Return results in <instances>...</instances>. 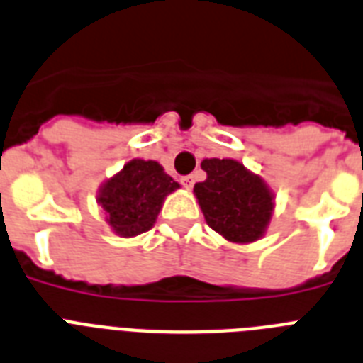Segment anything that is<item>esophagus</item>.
<instances>
[{
	"instance_id": "obj_1",
	"label": "esophagus",
	"mask_w": 363,
	"mask_h": 363,
	"mask_svg": "<svg viewBox=\"0 0 363 363\" xmlns=\"http://www.w3.org/2000/svg\"><path fill=\"white\" fill-rule=\"evenodd\" d=\"M194 182H196V177H194V175H186V177H182V179H181V184H182V186H186V188L194 186Z\"/></svg>"
}]
</instances>
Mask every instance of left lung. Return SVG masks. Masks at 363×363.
Listing matches in <instances>:
<instances>
[{
	"label": "left lung",
	"mask_w": 363,
	"mask_h": 363,
	"mask_svg": "<svg viewBox=\"0 0 363 363\" xmlns=\"http://www.w3.org/2000/svg\"><path fill=\"white\" fill-rule=\"evenodd\" d=\"M207 181L194 186L208 228L231 242H253L263 237L274 197L257 175L237 160L208 158L201 162Z\"/></svg>",
	"instance_id": "obj_1"
}]
</instances>
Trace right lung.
<instances>
[{"label":"right lung","mask_w":363,"mask_h":363,"mask_svg":"<svg viewBox=\"0 0 363 363\" xmlns=\"http://www.w3.org/2000/svg\"><path fill=\"white\" fill-rule=\"evenodd\" d=\"M179 184L158 162L130 160L113 179L100 188L99 203L106 220L121 237H135L155 225L167 194Z\"/></svg>","instance_id":"obj_1"}]
</instances>
